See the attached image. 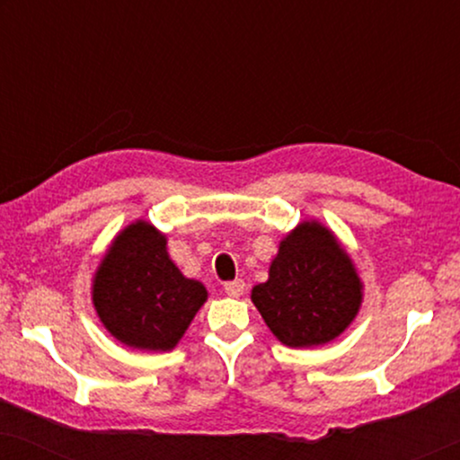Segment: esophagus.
I'll list each match as a JSON object with an SVG mask.
<instances>
[{"mask_svg":"<svg viewBox=\"0 0 460 460\" xmlns=\"http://www.w3.org/2000/svg\"><path fill=\"white\" fill-rule=\"evenodd\" d=\"M224 291H226V295H230V297H241V295L244 293V280L236 279L232 282H226Z\"/></svg>","mask_w":460,"mask_h":460,"instance_id":"esophagus-1","label":"esophagus"}]
</instances>
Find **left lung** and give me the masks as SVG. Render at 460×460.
Listing matches in <instances>:
<instances>
[{"instance_id": "left-lung-1", "label": "left lung", "mask_w": 460, "mask_h": 460, "mask_svg": "<svg viewBox=\"0 0 460 460\" xmlns=\"http://www.w3.org/2000/svg\"><path fill=\"white\" fill-rule=\"evenodd\" d=\"M362 280L339 243L316 219L301 222L280 241L268 280L251 301L272 335L288 348H316L337 339L362 305Z\"/></svg>"}]
</instances>
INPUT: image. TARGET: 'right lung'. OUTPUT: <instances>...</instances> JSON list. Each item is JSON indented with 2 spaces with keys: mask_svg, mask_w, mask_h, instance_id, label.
Masks as SVG:
<instances>
[{
  "mask_svg": "<svg viewBox=\"0 0 460 460\" xmlns=\"http://www.w3.org/2000/svg\"><path fill=\"white\" fill-rule=\"evenodd\" d=\"M104 329L134 349H173L200 305L203 282L186 279L167 253V236L136 219L112 238L92 280Z\"/></svg>",
  "mask_w": 460,
  "mask_h": 460,
  "instance_id": "add662e5",
  "label": "right lung"
}]
</instances>
